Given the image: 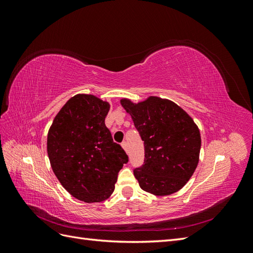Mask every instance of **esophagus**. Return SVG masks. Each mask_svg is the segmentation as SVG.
Returning a JSON list of instances; mask_svg holds the SVG:
<instances>
[{
  "label": "esophagus",
  "instance_id": "1",
  "mask_svg": "<svg viewBox=\"0 0 253 253\" xmlns=\"http://www.w3.org/2000/svg\"><path fill=\"white\" fill-rule=\"evenodd\" d=\"M121 147L124 148V150L126 151V152H127V143H126V141H124L121 143Z\"/></svg>",
  "mask_w": 253,
  "mask_h": 253
}]
</instances>
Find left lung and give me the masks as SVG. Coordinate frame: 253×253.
<instances>
[{
  "label": "left lung",
  "mask_w": 253,
  "mask_h": 253,
  "mask_svg": "<svg viewBox=\"0 0 253 253\" xmlns=\"http://www.w3.org/2000/svg\"><path fill=\"white\" fill-rule=\"evenodd\" d=\"M144 144V164L134 170L140 188L156 196L179 191L200 162V128L190 115L169 99L150 96L134 103L120 100Z\"/></svg>",
  "instance_id": "left-lung-1"
}]
</instances>
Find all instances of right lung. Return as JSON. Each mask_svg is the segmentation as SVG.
I'll use <instances>...</instances> for the list:
<instances>
[{
    "label": "right lung",
    "mask_w": 253,
    "mask_h": 253,
    "mask_svg": "<svg viewBox=\"0 0 253 253\" xmlns=\"http://www.w3.org/2000/svg\"><path fill=\"white\" fill-rule=\"evenodd\" d=\"M110 108L94 95L78 94L62 106L48 129L53 173L68 193L85 203L108 200L128 160L105 126Z\"/></svg>",
    "instance_id": "add662e5"
}]
</instances>
